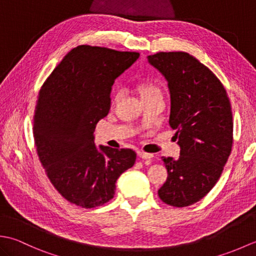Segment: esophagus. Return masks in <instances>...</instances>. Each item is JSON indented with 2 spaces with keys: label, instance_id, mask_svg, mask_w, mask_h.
Returning a JSON list of instances; mask_svg holds the SVG:
<instances>
[{
  "label": "esophagus",
  "instance_id": "esophagus-1",
  "mask_svg": "<svg viewBox=\"0 0 256 256\" xmlns=\"http://www.w3.org/2000/svg\"><path fill=\"white\" fill-rule=\"evenodd\" d=\"M138 155L140 157V158H144V160H150L153 157V154L146 153V152H143V150H138Z\"/></svg>",
  "mask_w": 256,
  "mask_h": 256
}]
</instances>
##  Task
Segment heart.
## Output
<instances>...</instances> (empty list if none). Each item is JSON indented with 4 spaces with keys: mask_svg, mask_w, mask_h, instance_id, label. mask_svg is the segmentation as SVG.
<instances>
[{
    "mask_svg": "<svg viewBox=\"0 0 256 256\" xmlns=\"http://www.w3.org/2000/svg\"><path fill=\"white\" fill-rule=\"evenodd\" d=\"M138 91L140 98H142V100L148 99V98H152V96H162L160 86L156 84H154L153 81H150V80H144V81H140V82H138ZM118 98H120V92L116 91L112 96L111 102L112 103L116 102Z\"/></svg>",
    "mask_w": 256,
    "mask_h": 256,
    "instance_id": "obj_1",
    "label": "heart"
}]
</instances>
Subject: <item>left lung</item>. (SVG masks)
<instances>
[{
    "mask_svg": "<svg viewBox=\"0 0 256 256\" xmlns=\"http://www.w3.org/2000/svg\"><path fill=\"white\" fill-rule=\"evenodd\" d=\"M148 62L164 76L170 94V125L180 156L162 157L168 177L158 196L172 206H188L214 188L231 154V103L221 81L184 52H157Z\"/></svg>",
    "mask_w": 256,
    "mask_h": 256,
    "instance_id": "1",
    "label": "left lung"
}]
</instances>
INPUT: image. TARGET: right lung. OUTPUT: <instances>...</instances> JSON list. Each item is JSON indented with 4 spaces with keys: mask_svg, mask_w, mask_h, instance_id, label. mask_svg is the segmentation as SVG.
<instances>
[{
    "mask_svg": "<svg viewBox=\"0 0 256 256\" xmlns=\"http://www.w3.org/2000/svg\"><path fill=\"white\" fill-rule=\"evenodd\" d=\"M140 54L80 45L70 50L42 84L34 114L37 155L52 186L82 208L106 204L116 182L131 168V148L94 145L96 123L110 110L112 86Z\"/></svg>",
    "mask_w": 256,
    "mask_h": 256,
    "instance_id": "right-lung-1",
    "label": "right lung"
}]
</instances>
